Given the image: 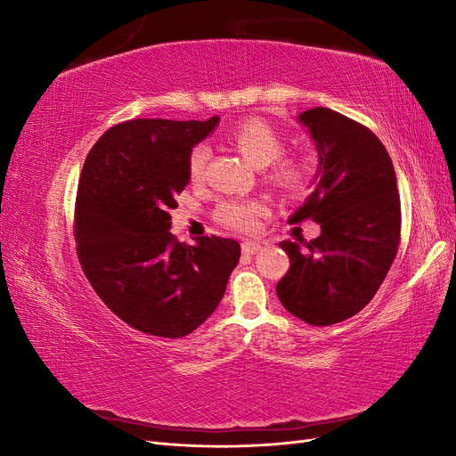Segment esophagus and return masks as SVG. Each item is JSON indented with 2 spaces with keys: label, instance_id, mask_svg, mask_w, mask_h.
I'll return each instance as SVG.
<instances>
[{
  "label": "esophagus",
  "instance_id": "esophagus-1",
  "mask_svg": "<svg viewBox=\"0 0 456 456\" xmlns=\"http://www.w3.org/2000/svg\"><path fill=\"white\" fill-rule=\"evenodd\" d=\"M241 251L245 255H255V253L260 251V243H256V241H243L241 243Z\"/></svg>",
  "mask_w": 456,
  "mask_h": 456
}]
</instances>
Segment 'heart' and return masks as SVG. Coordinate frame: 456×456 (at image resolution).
<instances>
[{"mask_svg":"<svg viewBox=\"0 0 456 456\" xmlns=\"http://www.w3.org/2000/svg\"><path fill=\"white\" fill-rule=\"evenodd\" d=\"M228 141L255 167H266V181L287 198L306 196L315 176L317 159L310 151L283 154L285 136L262 118H247L236 123L228 133ZM209 148L198 144L188 156V176L191 183H201L205 176ZM266 213V205L256 200H228L215 211L220 226L233 232H253L258 216Z\"/></svg>","mask_w":456,"mask_h":456,"instance_id":"obj_1","label":"heart"}]
</instances>
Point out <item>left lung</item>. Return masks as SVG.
<instances>
[{"instance_id":"8db88e82","label":"left lung","mask_w":456,"mask_h":456,"mask_svg":"<svg viewBox=\"0 0 456 456\" xmlns=\"http://www.w3.org/2000/svg\"><path fill=\"white\" fill-rule=\"evenodd\" d=\"M298 119L320 151V181L291 223L314 220L322 233L280 247L289 272L278 281L287 312L315 327L363 310L388 273L402 240V203L392 159L369 127L329 108Z\"/></svg>"}]
</instances>
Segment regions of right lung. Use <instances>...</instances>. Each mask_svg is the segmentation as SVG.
<instances>
[{
  "label": "right lung",
  "instance_id": "add662e5",
  "mask_svg": "<svg viewBox=\"0 0 456 456\" xmlns=\"http://www.w3.org/2000/svg\"><path fill=\"white\" fill-rule=\"evenodd\" d=\"M218 123L129 119L94 142L79 175L74 238L81 270L121 322L181 338L223 300L240 262L236 240L173 233L169 211L186 188L188 156Z\"/></svg>",
  "mask_w": 456,
  "mask_h": 456
}]
</instances>
